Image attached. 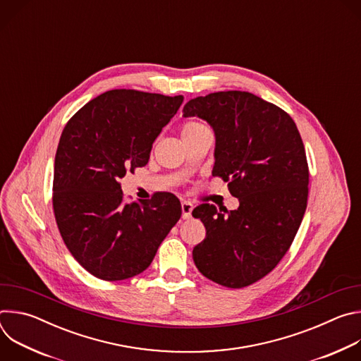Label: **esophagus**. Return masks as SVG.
<instances>
[{"mask_svg":"<svg viewBox=\"0 0 361 361\" xmlns=\"http://www.w3.org/2000/svg\"><path fill=\"white\" fill-rule=\"evenodd\" d=\"M192 209H194L192 202H190V201H183V202H181V212H183V219H184V220L191 219V212H192Z\"/></svg>","mask_w":361,"mask_h":361,"instance_id":"1","label":"esophagus"}]
</instances>
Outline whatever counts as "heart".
Segmentation results:
<instances>
[{
	"mask_svg": "<svg viewBox=\"0 0 361 361\" xmlns=\"http://www.w3.org/2000/svg\"><path fill=\"white\" fill-rule=\"evenodd\" d=\"M201 127H204V126H201V124H198V123H194V121L185 123V124L183 126V128H181V134H187V133L195 131V130H198V128H201Z\"/></svg>",
	"mask_w": 361,
	"mask_h": 361,
	"instance_id": "b5f03b06",
	"label": "heart"
}]
</instances>
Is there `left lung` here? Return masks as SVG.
I'll list each match as a JSON object with an SVG mask.
<instances>
[{
  "mask_svg": "<svg viewBox=\"0 0 361 361\" xmlns=\"http://www.w3.org/2000/svg\"><path fill=\"white\" fill-rule=\"evenodd\" d=\"M183 116L213 127V174L227 181L240 201L231 212L213 204L192 210L205 227L192 260L217 284L247 287L280 263L301 224L308 195L302 140L286 111L247 91L192 98Z\"/></svg>",
  "mask_w": 361,
  "mask_h": 361,
  "instance_id": "1",
  "label": "left lung"
}]
</instances>
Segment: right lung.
<instances>
[{
    "label": "right lung",
    "instance_id": "1",
    "mask_svg": "<svg viewBox=\"0 0 361 361\" xmlns=\"http://www.w3.org/2000/svg\"><path fill=\"white\" fill-rule=\"evenodd\" d=\"M183 99L111 90L87 102L63 130L54 163L56 221L74 259L97 279L142 273L181 217L170 192L124 202L118 180L148 163L152 142Z\"/></svg>",
    "mask_w": 361,
    "mask_h": 361
}]
</instances>
